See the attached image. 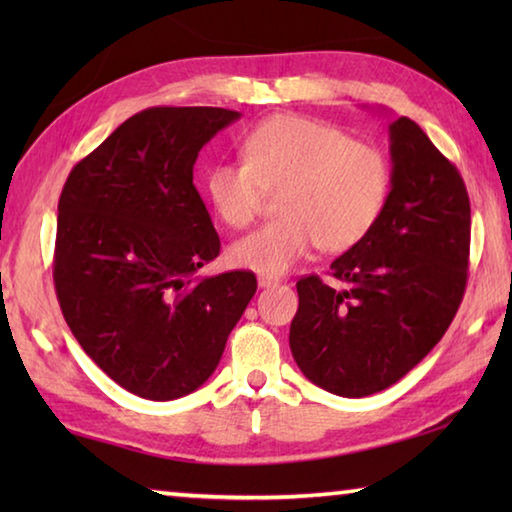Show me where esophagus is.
<instances>
[{
  "label": "esophagus",
  "mask_w": 512,
  "mask_h": 512,
  "mask_svg": "<svg viewBox=\"0 0 512 512\" xmlns=\"http://www.w3.org/2000/svg\"><path fill=\"white\" fill-rule=\"evenodd\" d=\"M257 284L262 289H271V287H277V284H280V280H277V277H271V275H259L257 277Z\"/></svg>",
  "instance_id": "esophagus-1"
}]
</instances>
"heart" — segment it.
Segmentation results:
<instances>
[{
	"label": "heart",
	"instance_id": "heart-1",
	"mask_svg": "<svg viewBox=\"0 0 512 512\" xmlns=\"http://www.w3.org/2000/svg\"><path fill=\"white\" fill-rule=\"evenodd\" d=\"M241 162H216L205 196L228 228H248L266 192H277V219L228 248V262L259 275H282L318 244L343 253L375 228L391 192L386 155L350 140L339 126L307 115H271L239 140Z\"/></svg>",
	"mask_w": 512,
	"mask_h": 512
}]
</instances>
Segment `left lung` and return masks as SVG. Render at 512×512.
I'll return each mask as SVG.
<instances>
[{
    "instance_id": "8db88e82",
    "label": "left lung",
    "mask_w": 512,
    "mask_h": 512,
    "mask_svg": "<svg viewBox=\"0 0 512 512\" xmlns=\"http://www.w3.org/2000/svg\"><path fill=\"white\" fill-rule=\"evenodd\" d=\"M391 192L366 237L334 259V289L298 280L289 345L309 381L366 397L427 357L461 305L470 264V198L461 173L409 117L388 126Z\"/></svg>"
}]
</instances>
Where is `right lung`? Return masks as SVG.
I'll return each instance as SVG.
<instances>
[{
    "instance_id": "obj_1",
    "label": "right lung",
    "mask_w": 512,
    "mask_h": 512,
    "mask_svg": "<svg viewBox=\"0 0 512 512\" xmlns=\"http://www.w3.org/2000/svg\"><path fill=\"white\" fill-rule=\"evenodd\" d=\"M237 119L201 106L137 112L76 164L60 194V309L85 354L144 400L201 388L257 291L250 271L196 277L221 241L194 162Z\"/></svg>"
}]
</instances>
